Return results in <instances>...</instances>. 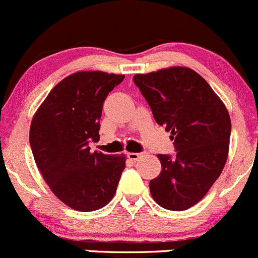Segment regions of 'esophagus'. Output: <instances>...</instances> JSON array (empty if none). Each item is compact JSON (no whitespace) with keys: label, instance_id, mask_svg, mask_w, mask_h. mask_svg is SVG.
<instances>
[{"label":"esophagus","instance_id":"obj_1","mask_svg":"<svg viewBox=\"0 0 258 258\" xmlns=\"http://www.w3.org/2000/svg\"><path fill=\"white\" fill-rule=\"evenodd\" d=\"M126 155L130 160H138L143 155V153H126Z\"/></svg>","mask_w":258,"mask_h":258}]
</instances>
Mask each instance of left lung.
Masks as SVG:
<instances>
[{
	"label": "left lung",
	"mask_w": 258,
	"mask_h": 258,
	"mask_svg": "<svg viewBox=\"0 0 258 258\" xmlns=\"http://www.w3.org/2000/svg\"><path fill=\"white\" fill-rule=\"evenodd\" d=\"M133 81L156 123L171 132L176 151L174 156L158 155L161 172L150 180L151 196L161 208L184 211L208 194L226 164L228 111L208 82L190 68L135 74Z\"/></svg>",
	"instance_id": "obj_1"
}]
</instances>
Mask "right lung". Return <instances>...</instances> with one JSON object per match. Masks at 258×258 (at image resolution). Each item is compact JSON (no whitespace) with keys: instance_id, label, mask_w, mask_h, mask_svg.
Returning <instances> with one entry per match:
<instances>
[{"instance_id":"1","label":"right lung","mask_w":258,"mask_h":258,"mask_svg":"<svg viewBox=\"0 0 258 258\" xmlns=\"http://www.w3.org/2000/svg\"><path fill=\"white\" fill-rule=\"evenodd\" d=\"M121 74L78 72L60 81L32 119L34 161L52 192L77 211L102 209L113 199L125 156L92 153L99 140L103 103Z\"/></svg>"}]
</instances>
